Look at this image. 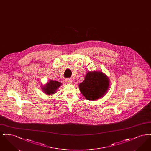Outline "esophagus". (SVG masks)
Here are the masks:
<instances>
[{
    "instance_id": "34e87169",
    "label": "esophagus",
    "mask_w": 151,
    "mask_h": 151,
    "mask_svg": "<svg viewBox=\"0 0 151 151\" xmlns=\"http://www.w3.org/2000/svg\"><path fill=\"white\" fill-rule=\"evenodd\" d=\"M65 80H66V83H67V84H72V83H73V80H72V79H67Z\"/></svg>"
}]
</instances>
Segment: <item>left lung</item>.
Wrapping results in <instances>:
<instances>
[{
	"instance_id": "obj_1",
	"label": "left lung",
	"mask_w": 151,
	"mask_h": 151,
	"mask_svg": "<svg viewBox=\"0 0 151 151\" xmlns=\"http://www.w3.org/2000/svg\"><path fill=\"white\" fill-rule=\"evenodd\" d=\"M110 80L101 71H89L85 79L79 84L80 91L88 100L94 101L102 98L107 93Z\"/></svg>"
}]
</instances>
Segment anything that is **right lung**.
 Here are the masks:
<instances>
[{
  "instance_id": "1",
  "label": "right lung",
  "mask_w": 151,
  "mask_h": 151,
  "mask_svg": "<svg viewBox=\"0 0 151 151\" xmlns=\"http://www.w3.org/2000/svg\"><path fill=\"white\" fill-rule=\"evenodd\" d=\"M62 85L60 82L56 80H49L47 83L42 86V90L47 95H52L57 92L58 89Z\"/></svg>"
}]
</instances>
